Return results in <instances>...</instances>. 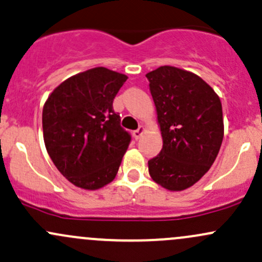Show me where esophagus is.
Instances as JSON below:
<instances>
[{
  "mask_svg": "<svg viewBox=\"0 0 262 262\" xmlns=\"http://www.w3.org/2000/svg\"><path fill=\"white\" fill-rule=\"evenodd\" d=\"M143 132H145V127H143V126H140V127L137 128L136 131H134V134H132V135H134L135 140H139L140 137L142 136V134H143Z\"/></svg>",
  "mask_w": 262,
  "mask_h": 262,
  "instance_id": "34e87169",
  "label": "esophagus"
}]
</instances>
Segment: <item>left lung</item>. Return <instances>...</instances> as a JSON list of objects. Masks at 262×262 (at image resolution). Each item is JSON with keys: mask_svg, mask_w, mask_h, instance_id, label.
Here are the masks:
<instances>
[{"mask_svg": "<svg viewBox=\"0 0 262 262\" xmlns=\"http://www.w3.org/2000/svg\"><path fill=\"white\" fill-rule=\"evenodd\" d=\"M146 77L164 142L148 161V172L166 190H186L210 170L220 151V97L198 75L173 66L159 67Z\"/></svg>", "mask_w": 262, "mask_h": 262, "instance_id": "left-lung-1", "label": "left lung"}]
</instances>
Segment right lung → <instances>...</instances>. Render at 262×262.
Listing matches in <instances>:
<instances>
[{"label": "right lung", "instance_id": "1", "mask_svg": "<svg viewBox=\"0 0 262 262\" xmlns=\"http://www.w3.org/2000/svg\"><path fill=\"white\" fill-rule=\"evenodd\" d=\"M126 80V75L95 67L64 80L45 102V146L75 186L98 190L117 175L131 136L112 102Z\"/></svg>", "mask_w": 262, "mask_h": 262}]
</instances>
